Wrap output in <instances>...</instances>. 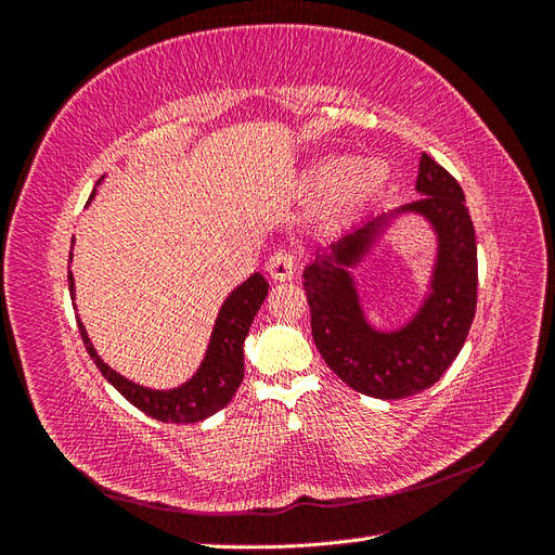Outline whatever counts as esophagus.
I'll list each match as a JSON object with an SVG mask.
<instances>
[{
    "label": "esophagus",
    "instance_id": "1",
    "mask_svg": "<svg viewBox=\"0 0 555 555\" xmlns=\"http://www.w3.org/2000/svg\"><path fill=\"white\" fill-rule=\"evenodd\" d=\"M268 273H271L273 280L284 282V280H292L296 273V259L289 249H275L271 259H268Z\"/></svg>",
    "mask_w": 555,
    "mask_h": 555
}]
</instances>
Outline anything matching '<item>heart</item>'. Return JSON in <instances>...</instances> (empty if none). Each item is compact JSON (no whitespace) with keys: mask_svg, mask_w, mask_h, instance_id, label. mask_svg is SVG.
Segmentation results:
<instances>
[{"mask_svg":"<svg viewBox=\"0 0 555 555\" xmlns=\"http://www.w3.org/2000/svg\"><path fill=\"white\" fill-rule=\"evenodd\" d=\"M391 182V166L382 157L333 155L314 162L304 192L322 198V217L328 224H349L371 208Z\"/></svg>","mask_w":555,"mask_h":555,"instance_id":"1","label":"heart"}]
</instances>
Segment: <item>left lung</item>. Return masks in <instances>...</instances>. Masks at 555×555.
<instances>
[{"mask_svg":"<svg viewBox=\"0 0 555 555\" xmlns=\"http://www.w3.org/2000/svg\"><path fill=\"white\" fill-rule=\"evenodd\" d=\"M416 192L422 196L412 204L371 217L319 247L304 273L319 354L351 389L382 400L408 398L438 382L459 357L477 308V241L461 184L424 153ZM400 211L427 217L439 236V259L425 306L402 330L382 334L364 322L346 268Z\"/></svg>","mask_w":555,"mask_h":555,"instance_id":"8db88e82","label":"left lung"}]
</instances>
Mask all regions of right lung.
Listing matches in <instances>:
<instances>
[{
    "mask_svg": "<svg viewBox=\"0 0 555 555\" xmlns=\"http://www.w3.org/2000/svg\"><path fill=\"white\" fill-rule=\"evenodd\" d=\"M69 292L74 294V275L69 273ZM268 294V282L261 273L247 278L241 287L233 289L224 306L217 314L212 328V338L206 351V359L201 363L196 375L171 391H155L145 386L125 379L120 373L108 367L94 351L86 326L78 322L82 345H86L90 359L102 371V375L120 391L133 408H139L147 416L164 424H194L204 422L210 414L220 412L229 405V400L236 393L243 382V343L249 333L255 314L261 308Z\"/></svg>",
    "mask_w": 555,
    "mask_h": 555,
    "instance_id": "obj_1",
    "label": "right lung"
}]
</instances>
